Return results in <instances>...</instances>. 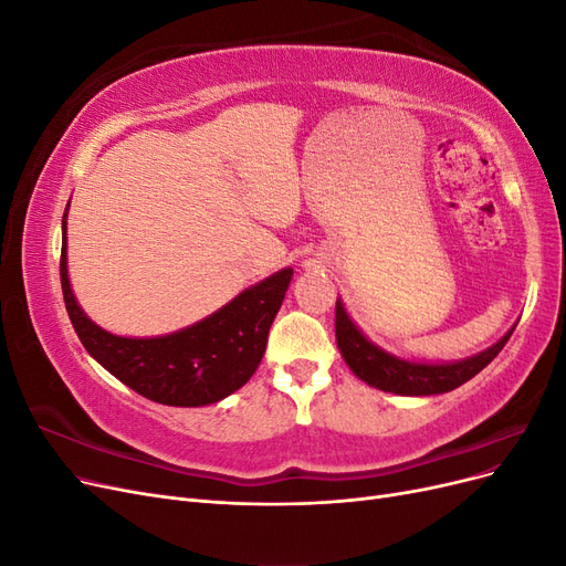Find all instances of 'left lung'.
I'll return each instance as SVG.
<instances>
[{"mask_svg":"<svg viewBox=\"0 0 566 566\" xmlns=\"http://www.w3.org/2000/svg\"><path fill=\"white\" fill-rule=\"evenodd\" d=\"M512 331H507V335H503L489 349L479 352L476 356L462 358V361L413 364V361L397 358L394 354L380 349L378 345H373V342L358 331L354 321L347 316L342 302L337 300L335 304L337 347L342 358H345L347 366L354 370L356 378L375 389L403 394V397H430V394H443L465 385L479 370H484L493 358L499 356V352L510 339Z\"/></svg>","mask_w":566,"mask_h":566,"instance_id":"left-lung-1","label":"left lung"}]
</instances>
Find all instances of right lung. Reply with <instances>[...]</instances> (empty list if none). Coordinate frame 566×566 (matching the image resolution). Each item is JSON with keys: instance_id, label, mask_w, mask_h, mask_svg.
Here are the masks:
<instances>
[{"instance_id": "1", "label": "right lung", "mask_w": 566, "mask_h": 566, "mask_svg": "<svg viewBox=\"0 0 566 566\" xmlns=\"http://www.w3.org/2000/svg\"><path fill=\"white\" fill-rule=\"evenodd\" d=\"M67 214V208H65ZM65 214L61 287L73 328L96 361L142 397L165 406H208L241 389L260 366L293 269H281L184 331L160 337H119L80 310L67 279Z\"/></svg>"}]
</instances>
